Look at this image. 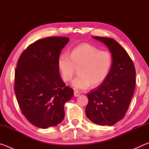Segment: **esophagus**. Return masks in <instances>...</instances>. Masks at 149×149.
<instances>
[{"label":"esophagus","mask_w":149,"mask_h":149,"mask_svg":"<svg viewBox=\"0 0 149 149\" xmlns=\"http://www.w3.org/2000/svg\"><path fill=\"white\" fill-rule=\"evenodd\" d=\"M74 95L75 97H78V96L80 95V93L79 91H74Z\"/></svg>","instance_id":"34e87169"}]
</instances>
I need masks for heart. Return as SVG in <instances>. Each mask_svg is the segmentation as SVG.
Segmentation results:
<instances>
[{
	"label": "heart",
	"mask_w": 149,
	"mask_h": 149,
	"mask_svg": "<svg viewBox=\"0 0 149 149\" xmlns=\"http://www.w3.org/2000/svg\"><path fill=\"white\" fill-rule=\"evenodd\" d=\"M113 56L110 52L100 50L89 44L74 48L69 55L63 53L58 59V66L64 81H69L76 68L79 75L72 81L75 89H86L91 85L96 87L107 79L113 65Z\"/></svg>",
	"instance_id": "b5f03b06"
}]
</instances>
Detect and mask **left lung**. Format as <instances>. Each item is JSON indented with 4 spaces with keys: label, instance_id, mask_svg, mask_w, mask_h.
Returning <instances> with one entry per match:
<instances>
[{
    "label": "left lung",
    "instance_id": "8db88e82",
    "mask_svg": "<svg viewBox=\"0 0 149 149\" xmlns=\"http://www.w3.org/2000/svg\"><path fill=\"white\" fill-rule=\"evenodd\" d=\"M93 37L107 45L114 62L107 79L87 94L85 113L96 124L113 125L123 119L129 108L135 87V68L127 52L114 39Z\"/></svg>",
    "mask_w": 149,
    "mask_h": 149
}]
</instances>
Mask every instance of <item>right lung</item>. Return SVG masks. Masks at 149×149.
I'll return each instance as SVG.
<instances>
[{"label": "right lung", "instance_id": "1", "mask_svg": "<svg viewBox=\"0 0 149 149\" xmlns=\"http://www.w3.org/2000/svg\"><path fill=\"white\" fill-rule=\"evenodd\" d=\"M69 38L52 37L27 47L17 61L14 91L26 119L42 129L56 126L64 118V104L74 96L60 75L58 59Z\"/></svg>", "mask_w": 149, "mask_h": 149}]
</instances>
